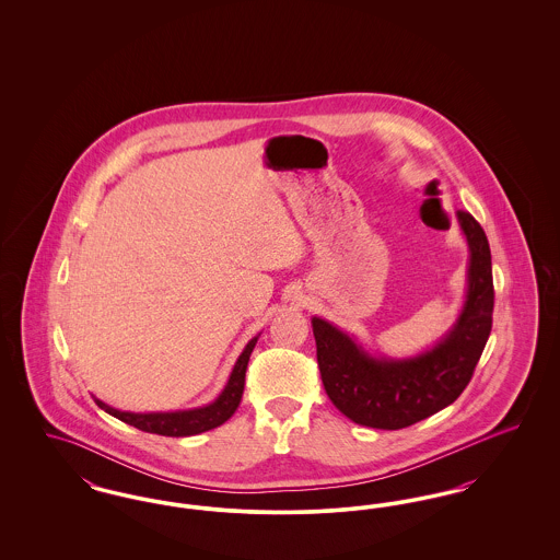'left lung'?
Returning a JSON list of instances; mask_svg holds the SVG:
<instances>
[{
  "label": "left lung",
  "mask_w": 560,
  "mask_h": 560,
  "mask_svg": "<svg viewBox=\"0 0 560 560\" xmlns=\"http://www.w3.org/2000/svg\"><path fill=\"white\" fill-rule=\"evenodd\" d=\"M468 241L466 302L434 347L409 359L372 357L329 320L313 317L320 380L331 402L361 427L399 430L445 409L468 386L491 334V249L479 222L457 212Z\"/></svg>",
  "instance_id": "obj_1"
}]
</instances>
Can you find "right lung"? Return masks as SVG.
Masks as SVG:
<instances>
[{
    "label": "right lung",
    "mask_w": 560,
    "mask_h": 560,
    "mask_svg": "<svg viewBox=\"0 0 560 560\" xmlns=\"http://www.w3.org/2000/svg\"><path fill=\"white\" fill-rule=\"evenodd\" d=\"M258 342V336L247 342L243 352L231 372V377L224 386V390L218 395V399L197 409H187V411H167V413H130V411H119L110 407L107 402L96 399V405L105 409L113 418L130 424V427L153 432L161 436H192L206 430H212L220 424H224L240 407L241 397H243V386H245V370L249 354Z\"/></svg>",
    "instance_id": "add662e5"
}]
</instances>
